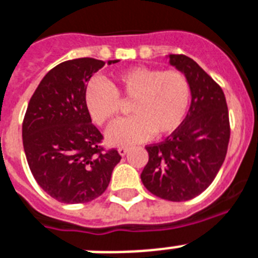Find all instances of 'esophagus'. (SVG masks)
I'll return each instance as SVG.
<instances>
[{
    "label": "esophagus",
    "instance_id": "1",
    "mask_svg": "<svg viewBox=\"0 0 258 258\" xmlns=\"http://www.w3.org/2000/svg\"><path fill=\"white\" fill-rule=\"evenodd\" d=\"M128 150H130V147H125V146H122V147L118 148V152H119V155H120V156H124V155L127 154V152H128Z\"/></svg>",
    "mask_w": 258,
    "mask_h": 258
}]
</instances>
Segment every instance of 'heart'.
I'll return each mask as SVG.
<instances>
[{
  "mask_svg": "<svg viewBox=\"0 0 258 258\" xmlns=\"http://www.w3.org/2000/svg\"><path fill=\"white\" fill-rule=\"evenodd\" d=\"M119 100H133V116L107 131L114 144H130L172 134L183 123L189 103V83L177 70L134 68L116 75L112 83L95 79L86 91V104L94 122H114L120 110Z\"/></svg>",
  "mask_w": 258,
  "mask_h": 258,
  "instance_id": "heart-1",
  "label": "heart"
}]
</instances>
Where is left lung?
<instances>
[{
	"mask_svg": "<svg viewBox=\"0 0 258 258\" xmlns=\"http://www.w3.org/2000/svg\"><path fill=\"white\" fill-rule=\"evenodd\" d=\"M169 64L189 83L190 106L179 128L164 142L146 147L148 163L140 179L151 194L185 202L209 187L229 143V115L223 90L194 59L168 55Z\"/></svg>",
	"mask_w": 258,
	"mask_h": 258,
	"instance_id": "8db88e82",
	"label": "left lung"
}]
</instances>
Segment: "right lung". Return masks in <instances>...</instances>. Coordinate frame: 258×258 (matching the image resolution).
Masks as SVG:
<instances>
[{"label": "right lung", "instance_id": "obj_1", "mask_svg": "<svg viewBox=\"0 0 258 258\" xmlns=\"http://www.w3.org/2000/svg\"><path fill=\"white\" fill-rule=\"evenodd\" d=\"M104 64L94 58L62 62L43 77L27 104L22 124L27 164L39 187L60 203L100 196L122 159L116 150L100 147L103 136L86 104V85Z\"/></svg>", "mask_w": 258, "mask_h": 258}]
</instances>
